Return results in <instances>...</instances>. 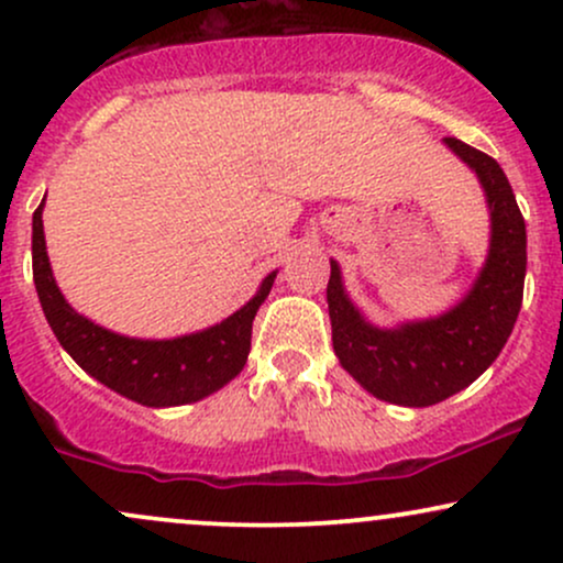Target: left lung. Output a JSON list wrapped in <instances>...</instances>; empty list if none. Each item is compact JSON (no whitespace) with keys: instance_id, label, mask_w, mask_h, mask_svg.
<instances>
[{"instance_id":"1","label":"left lung","mask_w":563,"mask_h":563,"mask_svg":"<svg viewBox=\"0 0 563 563\" xmlns=\"http://www.w3.org/2000/svg\"><path fill=\"white\" fill-rule=\"evenodd\" d=\"M487 192L493 238L474 288L439 318L399 328L371 325L349 301L331 262L328 314L335 357L363 389L384 402L429 407L466 389L495 363L519 318L527 275V228L500 164L466 142L444 137Z\"/></svg>"}]
</instances>
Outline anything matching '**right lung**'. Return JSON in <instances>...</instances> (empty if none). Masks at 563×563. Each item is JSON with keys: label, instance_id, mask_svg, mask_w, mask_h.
<instances>
[{"label": "right lung", "instance_id": "add662e5", "mask_svg": "<svg viewBox=\"0 0 563 563\" xmlns=\"http://www.w3.org/2000/svg\"><path fill=\"white\" fill-rule=\"evenodd\" d=\"M42 209L44 200L34 211V238H31L36 294L60 346L89 376L140 405L172 407L209 397L243 371L256 309L267 299L277 273L264 277L254 299L219 325L179 339H129L95 325L63 299L49 267Z\"/></svg>", "mask_w": 563, "mask_h": 563}]
</instances>
